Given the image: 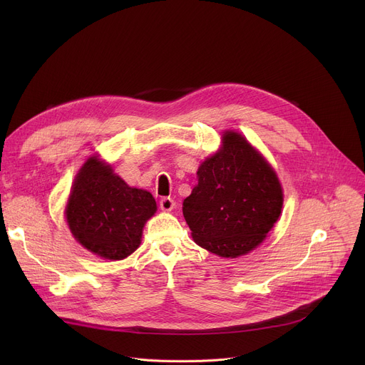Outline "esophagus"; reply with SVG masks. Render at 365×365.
I'll use <instances>...</instances> for the list:
<instances>
[{"label": "esophagus", "mask_w": 365, "mask_h": 365, "mask_svg": "<svg viewBox=\"0 0 365 365\" xmlns=\"http://www.w3.org/2000/svg\"><path fill=\"white\" fill-rule=\"evenodd\" d=\"M173 207H175V200L172 197H162L160 199V210L162 211L169 212V211L173 210Z\"/></svg>", "instance_id": "esophagus-1"}]
</instances>
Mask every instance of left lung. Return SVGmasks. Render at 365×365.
Here are the masks:
<instances>
[{"label":"left lung","mask_w":365,"mask_h":365,"mask_svg":"<svg viewBox=\"0 0 365 365\" xmlns=\"http://www.w3.org/2000/svg\"><path fill=\"white\" fill-rule=\"evenodd\" d=\"M183 217L197 245L237 258L263 242L277 222L283 190L269 162L241 134L227 131L222 147L197 169Z\"/></svg>","instance_id":"left-lung-1"}]
</instances>
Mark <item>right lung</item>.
Segmentation results:
<instances>
[{"label": "right lung", "instance_id": "1", "mask_svg": "<svg viewBox=\"0 0 365 365\" xmlns=\"http://www.w3.org/2000/svg\"><path fill=\"white\" fill-rule=\"evenodd\" d=\"M155 210L150 192L128 186L92 155L75 178L65 215L82 247L106 259H123L138 248L144 224Z\"/></svg>", "mask_w": 365, "mask_h": 365}]
</instances>
